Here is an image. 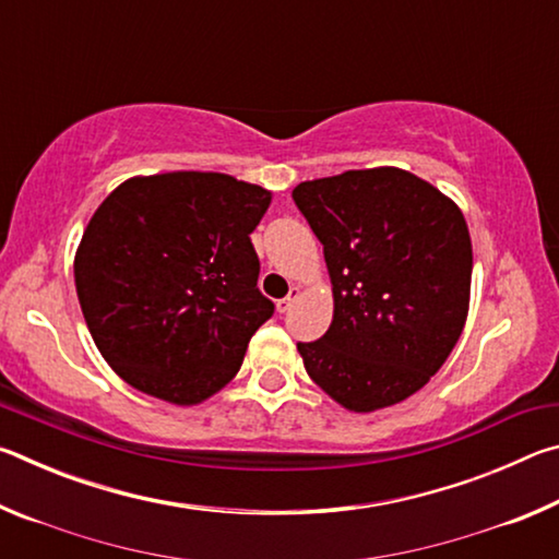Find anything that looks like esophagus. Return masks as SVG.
Here are the masks:
<instances>
[{
    "label": "esophagus",
    "mask_w": 559,
    "mask_h": 559,
    "mask_svg": "<svg viewBox=\"0 0 559 559\" xmlns=\"http://www.w3.org/2000/svg\"><path fill=\"white\" fill-rule=\"evenodd\" d=\"M300 296V288H290V293H288V296L286 298H281L278 302H276V310H278V313H286V310H290V306H293V302H296V298Z\"/></svg>",
    "instance_id": "34e87169"
}]
</instances>
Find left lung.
I'll return each instance as SVG.
<instances>
[{
	"label": "left lung",
	"mask_w": 559,
	"mask_h": 559,
	"mask_svg": "<svg viewBox=\"0 0 559 559\" xmlns=\"http://www.w3.org/2000/svg\"><path fill=\"white\" fill-rule=\"evenodd\" d=\"M293 202L323 243L333 323L298 353L349 412L419 392L466 325L473 251L466 219L437 187L400 167L300 182Z\"/></svg>",
	"instance_id": "left-lung-1"
}]
</instances>
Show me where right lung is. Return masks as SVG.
Returning a JSON list of instances; mask_svg holds the SVG:
<instances>
[{"label":"right lung","instance_id":"1","mask_svg":"<svg viewBox=\"0 0 559 559\" xmlns=\"http://www.w3.org/2000/svg\"><path fill=\"white\" fill-rule=\"evenodd\" d=\"M269 204V189L222 173L132 177L103 200L75 251V293L130 386L192 406L239 372L273 316L249 236Z\"/></svg>","mask_w":559,"mask_h":559}]
</instances>
